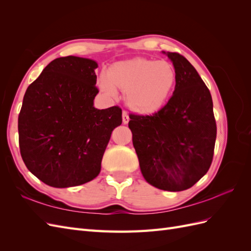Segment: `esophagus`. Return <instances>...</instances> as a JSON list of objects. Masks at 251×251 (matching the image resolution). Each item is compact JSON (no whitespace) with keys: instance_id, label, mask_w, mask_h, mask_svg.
Instances as JSON below:
<instances>
[{"instance_id":"34e87169","label":"esophagus","mask_w":251,"mask_h":251,"mask_svg":"<svg viewBox=\"0 0 251 251\" xmlns=\"http://www.w3.org/2000/svg\"><path fill=\"white\" fill-rule=\"evenodd\" d=\"M128 120H130V118H128L127 113H126V111H124V112H123V123H124L125 125H126V124L128 123Z\"/></svg>"}]
</instances>
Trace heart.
Returning <instances> with one entry per match:
<instances>
[{
	"mask_svg": "<svg viewBox=\"0 0 251 251\" xmlns=\"http://www.w3.org/2000/svg\"><path fill=\"white\" fill-rule=\"evenodd\" d=\"M177 73L168 60L136 57L113 64L97 80L104 94L125 93L126 107L139 115H153L169 102L176 86Z\"/></svg>",
	"mask_w": 251,
	"mask_h": 251,
	"instance_id": "b5f03b06",
	"label": "heart"
}]
</instances>
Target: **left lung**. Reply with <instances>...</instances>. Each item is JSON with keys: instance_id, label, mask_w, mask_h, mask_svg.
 <instances>
[{"instance_id": "obj_1", "label": "left lung", "mask_w": 251, "mask_h": 251, "mask_svg": "<svg viewBox=\"0 0 251 251\" xmlns=\"http://www.w3.org/2000/svg\"><path fill=\"white\" fill-rule=\"evenodd\" d=\"M163 53L177 73L173 96L153 115L131 114L128 127L148 183L163 191L181 192L209 170L217 125L210 92L194 66L179 53Z\"/></svg>"}]
</instances>
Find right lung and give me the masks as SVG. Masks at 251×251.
Masks as SVG:
<instances>
[{
  "label": "right lung",
  "mask_w": 251,
  "mask_h": 251,
  "mask_svg": "<svg viewBox=\"0 0 251 251\" xmlns=\"http://www.w3.org/2000/svg\"><path fill=\"white\" fill-rule=\"evenodd\" d=\"M93 59L58 57L47 65L24 95L19 115L21 156L36 178L52 187L93 180L121 109L98 110Z\"/></svg>",
  "instance_id": "right-lung-1"
}]
</instances>
